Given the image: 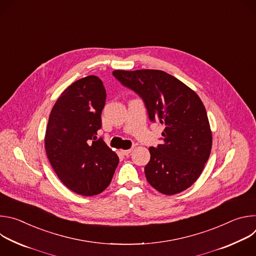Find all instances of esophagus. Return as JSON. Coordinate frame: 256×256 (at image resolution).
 <instances>
[{
  "instance_id": "1",
  "label": "esophagus",
  "mask_w": 256,
  "mask_h": 256,
  "mask_svg": "<svg viewBox=\"0 0 256 256\" xmlns=\"http://www.w3.org/2000/svg\"><path fill=\"white\" fill-rule=\"evenodd\" d=\"M134 147H132V148L128 149V150H122L120 152H122V154H124V156H128V155H130V154L132 153V151L134 150Z\"/></svg>"
}]
</instances>
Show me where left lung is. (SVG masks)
<instances>
[{
  "mask_svg": "<svg viewBox=\"0 0 256 256\" xmlns=\"http://www.w3.org/2000/svg\"><path fill=\"white\" fill-rule=\"evenodd\" d=\"M112 75L142 98L151 122L165 126L162 144L149 149L151 159L144 167L148 182L167 196L186 190L200 177L212 149V132L202 100L163 70H116Z\"/></svg>",
  "mask_w": 256,
  "mask_h": 256,
  "instance_id": "obj_1",
  "label": "left lung"
}]
</instances>
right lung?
I'll use <instances>...</instances> for the list:
<instances>
[{
	"instance_id": "right-lung-1",
	"label": "right lung",
	"mask_w": 256,
	"mask_h": 256,
	"mask_svg": "<svg viewBox=\"0 0 256 256\" xmlns=\"http://www.w3.org/2000/svg\"><path fill=\"white\" fill-rule=\"evenodd\" d=\"M105 98L98 77L76 81L56 100L46 128L44 140L50 163L68 188L84 196L102 192L120 161L103 138L97 136Z\"/></svg>"
}]
</instances>
